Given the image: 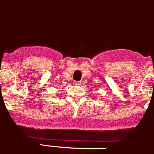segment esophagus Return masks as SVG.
I'll list each match as a JSON object with an SVG mask.
<instances>
[{
	"instance_id": "1",
	"label": "esophagus",
	"mask_w": 154,
	"mask_h": 154,
	"mask_svg": "<svg viewBox=\"0 0 154 154\" xmlns=\"http://www.w3.org/2000/svg\"><path fill=\"white\" fill-rule=\"evenodd\" d=\"M74 84H75V85H76V86H79V85H81V82H74Z\"/></svg>"
}]
</instances>
